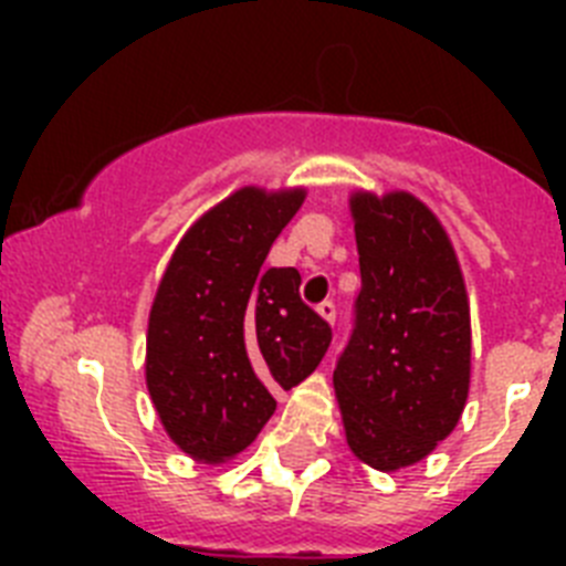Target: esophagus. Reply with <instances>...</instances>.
<instances>
[{"label":"esophagus","instance_id":"34e87169","mask_svg":"<svg viewBox=\"0 0 566 566\" xmlns=\"http://www.w3.org/2000/svg\"><path fill=\"white\" fill-rule=\"evenodd\" d=\"M317 314L326 319V323H332V326H334V319H337V306H334L332 300H326V303H319V306H317Z\"/></svg>","mask_w":566,"mask_h":566}]
</instances>
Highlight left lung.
Segmentation results:
<instances>
[{
	"label": "left lung",
	"mask_w": 566,
	"mask_h": 566,
	"mask_svg": "<svg viewBox=\"0 0 566 566\" xmlns=\"http://www.w3.org/2000/svg\"><path fill=\"white\" fill-rule=\"evenodd\" d=\"M354 326L334 368L348 448L377 470L419 462L457 428L470 382V312L442 223L408 192L352 198Z\"/></svg>",
	"instance_id": "left-lung-1"
}]
</instances>
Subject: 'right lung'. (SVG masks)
<instances>
[{"label":"right lung","mask_w":566,"mask_h":566,"mask_svg":"<svg viewBox=\"0 0 566 566\" xmlns=\"http://www.w3.org/2000/svg\"><path fill=\"white\" fill-rule=\"evenodd\" d=\"M306 192L247 187L175 249L147 332V388L172 442L223 462L326 357L332 326L300 300V272L263 266Z\"/></svg>","instance_id":"1"}]
</instances>
